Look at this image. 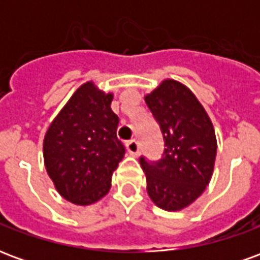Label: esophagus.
<instances>
[{
	"label": "esophagus",
	"mask_w": 260,
	"mask_h": 260,
	"mask_svg": "<svg viewBox=\"0 0 260 260\" xmlns=\"http://www.w3.org/2000/svg\"><path fill=\"white\" fill-rule=\"evenodd\" d=\"M126 149H128V152H129V154H132V156H138V154H139V143H138V141H135V139L126 142Z\"/></svg>",
	"instance_id": "obj_1"
}]
</instances>
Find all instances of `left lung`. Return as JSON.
Returning a JSON list of instances; mask_svg holds the SVG:
<instances>
[{
    "label": "left lung",
    "mask_w": 260,
    "mask_h": 260,
    "mask_svg": "<svg viewBox=\"0 0 260 260\" xmlns=\"http://www.w3.org/2000/svg\"><path fill=\"white\" fill-rule=\"evenodd\" d=\"M160 125L163 157L147 163L141 157L152 202L167 212H180L205 192L212 180L217 141L206 110L189 87L164 79L145 96Z\"/></svg>",
    "instance_id": "1"
}]
</instances>
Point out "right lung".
Here are the masks:
<instances>
[{
  "mask_svg": "<svg viewBox=\"0 0 260 260\" xmlns=\"http://www.w3.org/2000/svg\"><path fill=\"white\" fill-rule=\"evenodd\" d=\"M113 93L94 82L79 86L48 126L43 157L48 177L64 199L89 206L106 196L125 149L117 138Z\"/></svg>",
  "mask_w": 260,
  "mask_h": 260,
  "instance_id": "add662e5",
  "label": "right lung"
}]
</instances>
